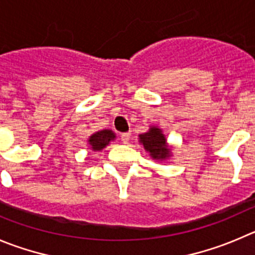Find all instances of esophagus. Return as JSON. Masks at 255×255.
Segmentation results:
<instances>
[{"label": "esophagus", "instance_id": "obj_1", "mask_svg": "<svg viewBox=\"0 0 255 255\" xmlns=\"http://www.w3.org/2000/svg\"><path fill=\"white\" fill-rule=\"evenodd\" d=\"M129 138H130L129 132H126V133H122V134H121V139H122L123 143H128V142H129Z\"/></svg>", "mask_w": 255, "mask_h": 255}]
</instances>
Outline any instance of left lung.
I'll return each instance as SVG.
<instances>
[{
	"label": "left lung",
	"instance_id": "left-lung-1",
	"mask_svg": "<svg viewBox=\"0 0 255 255\" xmlns=\"http://www.w3.org/2000/svg\"><path fill=\"white\" fill-rule=\"evenodd\" d=\"M139 143L143 144V148L149 156L157 161H163L171 156V148L168 147L165 134L157 127H151L148 132L138 135Z\"/></svg>",
	"mask_w": 255,
	"mask_h": 255
}]
</instances>
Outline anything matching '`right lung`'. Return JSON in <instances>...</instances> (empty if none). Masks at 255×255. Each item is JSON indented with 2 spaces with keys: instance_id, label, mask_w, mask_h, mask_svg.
Masks as SVG:
<instances>
[{
  "instance_id": "right-lung-1",
  "label": "right lung",
  "mask_w": 255,
  "mask_h": 255,
  "mask_svg": "<svg viewBox=\"0 0 255 255\" xmlns=\"http://www.w3.org/2000/svg\"><path fill=\"white\" fill-rule=\"evenodd\" d=\"M114 138H116V134H114L113 130L102 129L93 133L88 139V143L93 151H101L104 147L108 146L109 142L114 141Z\"/></svg>"
}]
</instances>
